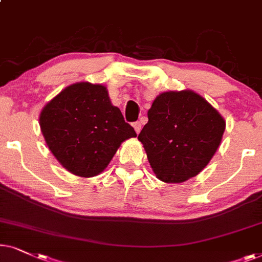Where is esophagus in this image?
I'll list each match as a JSON object with an SVG mask.
<instances>
[{
  "label": "esophagus",
  "mask_w": 262,
  "mask_h": 262,
  "mask_svg": "<svg viewBox=\"0 0 262 262\" xmlns=\"http://www.w3.org/2000/svg\"><path fill=\"white\" fill-rule=\"evenodd\" d=\"M133 127H134V129H135V132H137V134H139L140 133V130H141V122L140 121H137V122H134L133 123Z\"/></svg>",
  "instance_id": "1"
}]
</instances>
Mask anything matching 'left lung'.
<instances>
[{"instance_id": "1", "label": "left lung", "mask_w": 262, "mask_h": 262, "mask_svg": "<svg viewBox=\"0 0 262 262\" xmlns=\"http://www.w3.org/2000/svg\"><path fill=\"white\" fill-rule=\"evenodd\" d=\"M138 139L160 181L181 183L196 176L219 147L225 121L193 91L164 92L148 110Z\"/></svg>"}]
</instances>
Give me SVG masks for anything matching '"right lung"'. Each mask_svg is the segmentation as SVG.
I'll return each mask as SVG.
<instances>
[{
  "label": "right lung",
  "instance_id": "obj_1",
  "mask_svg": "<svg viewBox=\"0 0 262 262\" xmlns=\"http://www.w3.org/2000/svg\"><path fill=\"white\" fill-rule=\"evenodd\" d=\"M45 141L69 172L92 177L103 171L121 142L137 137L102 85L68 86L40 114Z\"/></svg>",
  "mask_w": 262,
  "mask_h": 262
}]
</instances>
